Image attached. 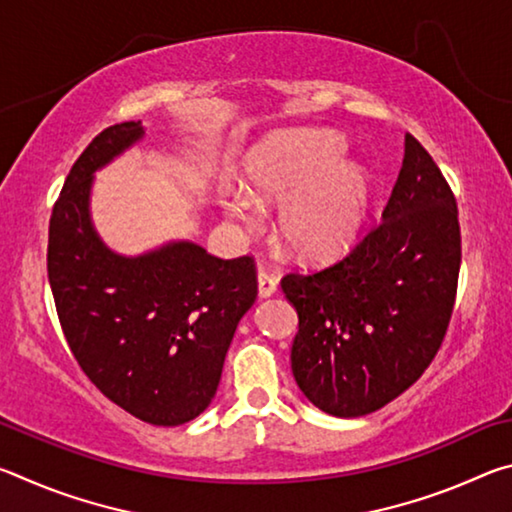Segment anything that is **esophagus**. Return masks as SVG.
Returning <instances> with one entry per match:
<instances>
[{
    "label": "esophagus",
    "mask_w": 512,
    "mask_h": 512,
    "mask_svg": "<svg viewBox=\"0 0 512 512\" xmlns=\"http://www.w3.org/2000/svg\"><path fill=\"white\" fill-rule=\"evenodd\" d=\"M277 291V280L273 275H268L266 271H259L257 275V293L259 298H271Z\"/></svg>",
    "instance_id": "1"
}]
</instances>
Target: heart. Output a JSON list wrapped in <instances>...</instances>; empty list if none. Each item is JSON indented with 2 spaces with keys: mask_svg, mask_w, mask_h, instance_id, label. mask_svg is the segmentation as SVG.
Instances as JSON below:
<instances>
[{
  "mask_svg": "<svg viewBox=\"0 0 512 512\" xmlns=\"http://www.w3.org/2000/svg\"><path fill=\"white\" fill-rule=\"evenodd\" d=\"M348 144L332 131L273 133L244 160L246 192L228 189L221 205L230 221L255 230L257 205H276L273 235L300 264L334 262L366 223L372 176L345 158Z\"/></svg>",
  "mask_w": 512,
  "mask_h": 512,
  "instance_id": "1",
  "label": "heart"
}]
</instances>
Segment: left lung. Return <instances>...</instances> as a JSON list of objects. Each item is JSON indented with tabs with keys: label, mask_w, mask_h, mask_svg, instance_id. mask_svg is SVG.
Masks as SVG:
<instances>
[{
	"label": "left lung",
	"mask_w": 512,
	"mask_h": 512,
	"mask_svg": "<svg viewBox=\"0 0 512 512\" xmlns=\"http://www.w3.org/2000/svg\"><path fill=\"white\" fill-rule=\"evenodd\" d=\"M458 268L456 198L406 133L377 228L339 264L282 280L298 314L291 370L302 395L336 418L368 415L402 395L443 343Z\"/></svg>",
	"instance_id": "8db88e82"
}]
</instances>
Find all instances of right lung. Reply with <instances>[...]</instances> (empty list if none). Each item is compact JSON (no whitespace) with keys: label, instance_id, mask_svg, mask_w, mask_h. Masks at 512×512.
Segmentation results:
<instances>
[{"label":"right lung","instance_id":"add662e5","mask_svg":"<svg viewBox=\"0 0 512 512\" xmlns=\"http://www.w3.org/2000/svg\"><path fill=\"white\" fill-rule=\"evenodd\" d=\"M142 140V121H124L74 162L51 212L47 273L65 339L94 386L135 418L178 427L216 395L257 277L250 257L219 259L189 239L140 255L101 239L94 173Z\"/></svg>","mask_w":512,"mask_h":512}]
</instances>
